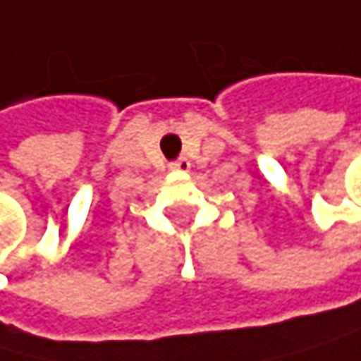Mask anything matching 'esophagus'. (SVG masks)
<instances>
[{
    "instance_id": "esophagus-1",
    "label": "esophagus",
    "mask_w": 361,
    "mask_h": 361,
    "mask_svg": "<svg viewBox=\"0 0 361 361\" xmlns=\"http://www.w3.org/2000/svg\"><path fill=\"white\" fill-rule=\"evenodd\" d=\"M189 168H191V164L187 157H178L176 161L170 164V170H174V172H189Z\"/></svg>"
}]
</instances>
